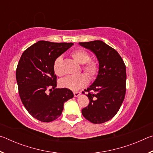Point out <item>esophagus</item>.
Instances as JSON below:
<instances>
[{
	"label": "esophagus",
	"mask_w": 153,
	"mask_h": 153,
	"mask_svg": "<svg viewBox=\"0 0 153 153\" xmlns=\"http://www.w3.org/2000/svg\"><path fill=\"white\" fill-rule=\"evenodd\" d=\"M80 94H81V92H74V94L75 97H78V96L80 95Z\"/></svg>",
	"instance_id": "34e87169"
}]
</instances>
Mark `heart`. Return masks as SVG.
I'll list each match as a JSON object with an SVG mask.
<instances>
[{"label": "heart", "instance_id": "1", "mask_svg": "<svg viewBox=\"0 0 153 153\" xmlns=\"http://www.w3.org/2000/svg\"><path fill=\"white\" fill-rule=\"evenodd\" d=\"M71 55L79 63L84 64L82 66V70L87 75L90 79H94L97 76L99 71V67L97 62L90 61V55L88 52L83 49H76L71 52ZM62 63H63V57L61 56H58L54 61L53 70L55 74L58 76H62L64 74ZM88 82V79L86 75L81 74L76 76H67L60 80L59 84L61 87L76 91L86 86Z\"/></svg>", "mask_w": 153, "mask_h": 153}]
</instances>
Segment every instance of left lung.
<instances>
[{
  "label": "left lung",
  "mask_w": 153,
  "mask_h": 153,
  "mask_svg": "<svg viewBox=\"0 0 153 153\" xmlns=\"http://www.w3.org/2000/svg\"><path fill=\"white\" fill-rule=\"evenodd\" d=\"M79 44L93 52L99 63L95 81L84 90L88 92L90 102L82 108V113L93 123H105L117 114L125 98L126 65L117 52L101 40Z\"/></svg>",
  "instance_id": "obj_1"
}]
</instances>
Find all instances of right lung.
I'll use <instances>...</instances> for the list:
<instances>
[{
	"label": "right lung",
	"instance_id": "add662e5",
	"mask_svg": "<svg viewBox=\"0 0 153 153\" xmlns=\"http://www.w3.org/2000/svg\"><path fill=\"white\" fill-rule=\"evenodd\" d=\"M74 43L40 40L27 48L19 59L16 79L23 105L33 117L42 122L57 119L67 100L74 97L68 88H56L53 63ZM50 88L49 95L45 91ZM53 90H52V89Z\"/></svg>",
	"mask_w": 153,
	"mask_h": 153
}]
</instances>
